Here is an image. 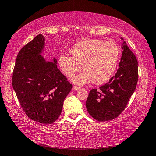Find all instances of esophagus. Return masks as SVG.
Returning <instances> with one entry per match:
<instances>
[{
	"instance_id": "esophagus-1",
	"label": "esophagus",
	"mask_w": 156,
	"mask_h": 156,
	"mask_svg": "<svg viewBox=\"0 0 156 156\" xmlns=\"http://www.w3.org/2000/svg\"><path fill=\"white\" fill-rule=\"evenodd\" d=\"M73 89H74V90H79V89H80V87H76V86H73Z\"/></svg>"
}]
</instances>
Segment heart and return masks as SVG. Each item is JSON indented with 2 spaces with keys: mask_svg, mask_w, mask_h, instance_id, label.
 I'll return each instance as SVG.
<instances>
[{
  "mask_svg": "<svg viewBox=\"0 0 156 156\" xmlns=\"http://www.w3.org/2000/svg\"><path fill=\"white\" fill-rule=\"evenodd\" d=\"M72 57L62 54L58 58L59 68L70 77L82 68L84 71L72 77L75 84L84 85L92 81L101 84L111 78L117 68L119 48L113 41L84 39L70 49Z\"/></svg>",
  "mask_w": 156,
  "mask_h": 156,
  "instance_id": "b5f03b06",
  "label": "heart"
}]
</instances>
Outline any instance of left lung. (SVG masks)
I'll return each instance as SVG.
<instances>
[{
  "label": "left lung",
  "instance_id": "obj_1",
  "mask_svg": "<svg viewBox=\"0 0 156 156\" xmlns=\"http://www.w3.org/2000/svg\"><path fill=\"white\" fill-rule=\"evenodd\" d=\"M119 69L108 82L92 89L86 102L88 113L98 121H107L117 117L124 110L136 88L138 63L134 54L123 38Z\"/></svg>",
  "mask_w": 156,
  "mask_h": 156
}]
</instances>
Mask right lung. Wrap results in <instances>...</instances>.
Returning <instances> with one entry per match:
<instances>
[{
  "instance_id": "1",
  "label": "right lung",
  "mask_w": 156,
  "mask_h": 156,
  "mask_svg": "<svg viewBox=\"0 0 156 156\" xmlns=\"http://www.w3.org/2000/svg\"><path fill=\"white\" fill-rule=\"evenodd\" d=\"M45 37L38 35L23 47L16 56L12 84L27 117L43 124L55 122L72 84L59 71L57 59L46 61L41 55Z\"/></svg>"
}]
</instances>
